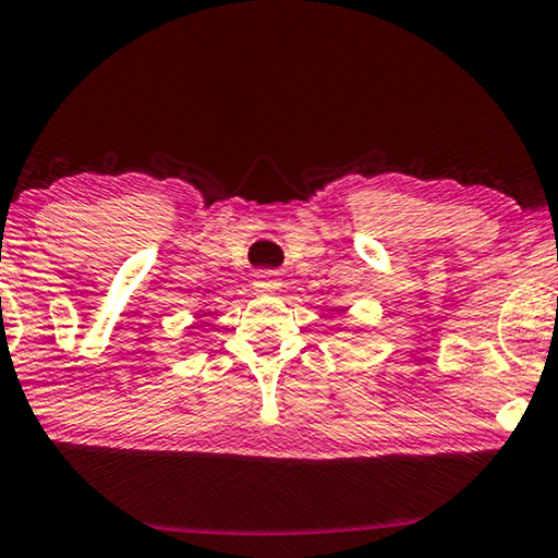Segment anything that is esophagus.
Returning a JSON list of instances; mask_svg holds the SVG:
<instances>
[{
  "label": "esophagus",
  "instance_id": "obj_1",
  "mask_svg": "<svg viewBox=\"0 0 558 558\" xmlns=\"http://www.w3.org/2000/svg\"><path fill=\"white\" fill-rule=\"evenodd\" d=\"M253 286L257 290H265V293H272V290L280 288V278H278V272H272V270H260V272H255Z\"/></svg>",
  "mask_w": 558,
  "mask_h": 558
}]
</instances>
